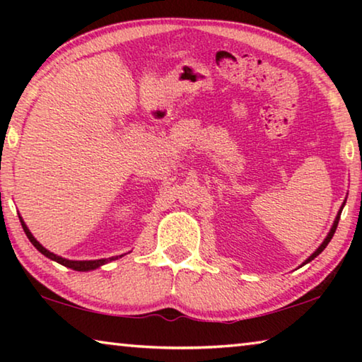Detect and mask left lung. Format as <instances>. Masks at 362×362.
Masks as SVG:
<instances>
[{"mask_svg":"<svg viewBox=\"0 0 362 362\" xmlns=\"http://www.w3.org/2000/svg\"><path fill=\"white\" fill-rule=\"evenodd\" d=\"M343 206H345V203H343V204H341V207H340V211H339V214H337V217H335V220H334V225H332V228H330V231H329V235L326 236V240H324V241H322V244H321V246H320V247H317V249L315 250V252H313V254H311V255L308 257V259H306V260L303 262V265H305V263H308V262H311V260H313V259H315V257H317V255H320V254L322 252V250H324V249H326V246H327V244L330 243V240H332L334 233H335V230H337V225H339V220H340V214H341V209H343Z\"/></svg>","mask_w":362,"mask_h":362,"instance_id":"left-lung-1","label":"left lung"}]
</instances>
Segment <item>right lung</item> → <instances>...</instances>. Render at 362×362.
Wrapping results in <instances>:
<instances>
[{
  "instance_id": "right-lung-1",
  "label": "right lung",
  "mask_w": 362,
  "mask_h": 362,
  "mask_svg": "<svg viewBox=\"0 0 362 362\" xmlns=\"http://www.w3.org/2000/svg\"><path fill=\"white\" fill-rule=\"evenodd\" d=\"M21 223H22V228H23V231H25V235L30 240V243H32L33 246L38 249L42 255H46L47 259L57 262V263H60V265H64L66 268L76 269V272H89V269H95V268H99L102 265H105V263H108V262L116 260V259H119V257H122V255H116V257H110V259H100V260H69V259H64V257L56 255L54 252H49L46 247H42L41 244L36 241V238L32 235V231L28 230V226L25 225V222H23L22 217H21Z\"/></svg>"
}]
</instances>
